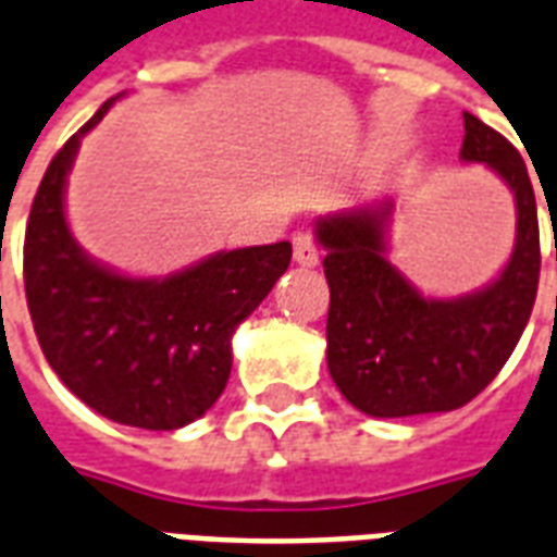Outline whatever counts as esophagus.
Wrapping results in <instances>:
<instances>
[{
  "label": "esophagus",
  "instance_id": "esophagus-1",
  "mask_svg": "<svg viewBox=\"0 0 557 557\" xmlns=\"http://www.w3.org/2000/svg\"><path fill=\"white\" fill-rule=\"evenodd\" d=\"M292 245H295V262H297V265H304V269H315V265H318V248H315V239H312V233L297 231L295 236H292Z\"/></svg>",
  "mask_w": 557,
  "mask_h": 557
}]
</instances>
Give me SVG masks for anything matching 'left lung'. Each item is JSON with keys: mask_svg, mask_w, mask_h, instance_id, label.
Here are the masks:
<instances>
[{"mask_svg": "<svg viewBox=\"0 0 557 557\" xmlns=\"http://www.w3.org/2000/svg\"><path fill=\"white\" fill-rule=\"evenodd\" d=\"M458 157L485 163L515 195L517 210L515 250L505 269L470 295H420L392 265V198L315 224L330 283L326 368L345 400L371 418L461 409L503 371L532 315L541 231L523 157L473 113H465Z\"/></svg>", "mask_w": 557, "mask_h": 557, "instance_id": "obj_1", "label": "left lung"}]
</instances>
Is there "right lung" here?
I'll return each instance as SVG.
<instances>
[{"instance_id": "right-lung-1", "label": "right lung", "mask_w": 557, "mask_h": 557, "mask_svg": "<svg viewBox=\"0 0 557 557\" xmlns=\"http://www.w3.org/2000/svg\"><path fill=\"white\" fill-rule=\"evenodd\" d=\"M119 99V96H116ZM54 154L25 227L23 277L46 362L78 400L139 430H181L219 400L231 338L292 262V245L219 250L169 277H127L81 248L63 195L81 137Z\"/></svg>"}]
</instances>
